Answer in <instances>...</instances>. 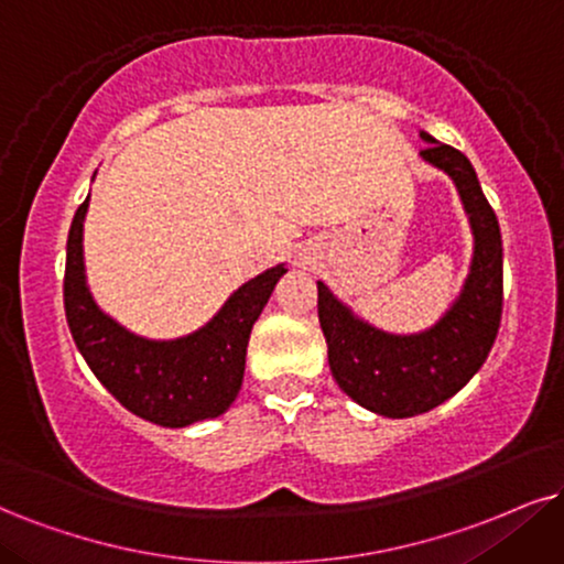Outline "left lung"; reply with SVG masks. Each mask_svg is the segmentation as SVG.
I'll list each match as a JSON object with an SVG mask.
<instances>
[{
	"label": "left lung",
	"instance_id": "1",
	"mask_svg": "<svg viewBox=\"0 0 564 564\" xmlns=\"http://www.w3.org/2000/svg\"><path fill=\"white\" fill-rule=\"evenodd\" d=\"M421 149L455 180L476 235L465 290L440 324L413 337H394L358 322L318 282V324L329 347L332 377L347 398L389 419H410L442 405L474 379L495 345L502 322V232L495 208L478 185L468 156L447 143Z\"/></svg>",
	"mask_w": 564,
	"mask_h": 564
}]
</instances>
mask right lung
Masks as SVG:
<instances>
[{"instance_id": "obj_1", "label": "right lung", "mask_w": 564, "mask_h": 564, "mask_svg": "<svg viewBox=\"0 0 564 564\" xmlns=\"http://www.w3.org/2000/svg\"><path fill=\"white\" fill-rule=\"evenodd\" d=\"M86 212L88 198L69 227L65 263V314L80 356L96 379L143 421L180 429L217 419L238 398L250 329L288 269L274 267L242 284L204 329L172 343H151L101 314L88 293L83 276Z\"/></svg>"}]
</instances>
